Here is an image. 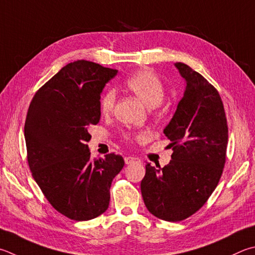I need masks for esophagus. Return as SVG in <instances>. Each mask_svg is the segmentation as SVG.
<instances>
[{
  "instance_id": "obj_1",
  "label": "esophagus",
  "mask_w": 255,
  "mask_h": 255,
  "mask_svg": "<svg viewBox=\"0 0 255 255\" xmlns=\"http://www.w3.org/2000/svg\"><path fill=\"white\" fill-rule=\"evenodd\" d=\"M137 161H139V159L136 158V157H130V156L125 157V163H126L127 165L132 164V163H137Z\"/></svg>"
}]
</instances>
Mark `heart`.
Returning a JSON list of instances; mask_svg holds the SVG:
<instances>
[{
	"instance_id": "obj_1",
	"label": "heart",
	"mask_w": 255,
	"mask_h": 255,
	"mask_svg": "<svg viewBox=\"0 0 255 255\" xmlns=\"http://www.w3.org/2000/svg\"><path fill=\"white\" fill-rule=\"evenodd\" d=\"M125 85L149 108L159 106L164 99L165 89L163 83L150 71L140 70L132 73L125 81ZM115 104L116 92L113 89H108L104 92V95L100 98V113L104 116L112 115ZM125 137L128 139L129 135H126Z\"/></svg>"
}]
</instances>
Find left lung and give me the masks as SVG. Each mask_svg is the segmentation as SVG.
Returning a JSON list of instances; mask_svg holds the SVG:
<instances>
[{
	"mask_svg": "<svg viewBox=\"0 0 255 255\" xmlns=\"http://www.w3.org/2000/svg\"><path fill=\"white\" fill-rule=\"evenodd\" d=\"M174 66L185 80V90L164 129L172 141V160L163 168L147 163L140 183L147 210L168 222L187 219L212 195L223 172L229 138L217 90L187 64Z\"/></svg>",
	"mask_w": 255,
	"mask_h": 255,
	"instance_id": "left-lung-1",
	"label": "left lung"
}]
</instances>
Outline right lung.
I'll list each match as a JSON object with an SVG mask.
<instances>
[{"mask_svg":"<svg viewBox=\"0 0 255 255\" xmlns=\"http://www.w3.org/2000/svg\"><path fill=\"white\" fill-rule=\"evenodd\" d=\"M118 70L78 60L36 91L27 110L24 138L36 184L55 210L75 221L107 211L110 186L125 161L114 152L91 159L88 129L100 120L99 101Z\"/></svg>","mask_w":255,"mask_h":255,"instance_id":"1","label":"right lung"}]
</instances>
